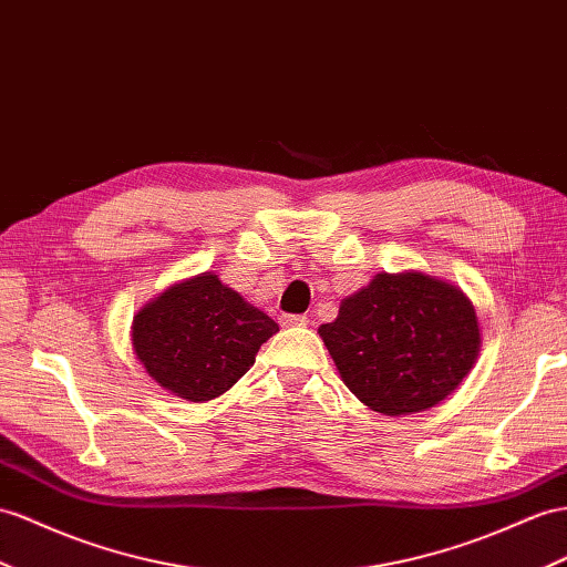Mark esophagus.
I'll return each instance as SVG.
<instances>
[{
	"label": "esophagus",
	"mask_w": 567,
	"mask_h": 567,
	"mask_svg": "<svg viewBox=\"0 0 567 567\" xmlns=\"http://www.w3.org/2000/svg\"><path fill=\"white\" fill-rule=\"evenodd\" d=\"M280 323L292 328V326H307V316H299V313H282L280 316Z\"/></svg>",
	"instance_id": "obj_1"
}]
</instances>
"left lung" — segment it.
Wrapping results in <instances>:
<instances>
[{
    "instance_id": "left-lung-1",
    "label": "left lung",
    "mask_w": 567,
    "mask_h": 567,
    "mask_svg": "<svg viewBox=\"0 0 567 567\" xmlns=\"http://www.w3.org/2000/svg\"><path fill=\"white\" fill-rule=\"evenodd\" d=\"M318 332L344 385L388 416L445 400L478 354L472 301L455 285L422 272L375 275Z\"/></svg>"
}]
</instances>
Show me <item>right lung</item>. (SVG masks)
Returning a JSON list of instances; mask_svg holds the SVG:
<instances>
[{
  "label": "right lung",
  "mask_w": 567,
  "mask_h": 567,
  "mask_svg": "<svg viewBox=\"0 0 567 567\" xmlns=\"http://www.w3.org/2000/svg\"><path fill=\"white\" fill-rule=\"evenodd\" d=\"M278 330L270 316L217 275L203 272L169 287L134 316V350L169 393L206 402L235 385Z\"/></svg>",
  "instance_id": "1"
}]
</instances>
